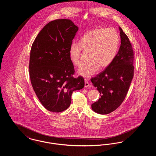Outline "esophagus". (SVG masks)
Listing matches in <instances>:
<instances>
[{
	"instance_id": "obj_1",
	"label": "esophagus",
	"mask_w": 156,
	"mask_h": 156,
	"mask_svg": "<svg viewBox=\"0 0 156 156\" xmlns=\"http://www.w3.org/2000/svg\"><path fill=\"white\" fill-rule=\"evenodd\" d=\"M85 87L87 88V87H91V85L89 83L87 80H86L85 81Z\"/></svg>"
}]
</instances>
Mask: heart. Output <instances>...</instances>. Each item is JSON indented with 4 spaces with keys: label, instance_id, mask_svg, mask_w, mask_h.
I'll return each mask as SVG.
<instances>
[{
    "label": "heart",
    "instance_id": "1",
    "mask_svg": "<svg viewBox=\"0 0 156 156\" xmlns=\"http://www.w3.org/2000/svg\"><path fill=\"white\" fill-rule=\"evenodd\" d=\"M120 37L113 28H99L85 34L80 43L73 42L69 47V57L75 66L82 64V49L89 52L88 62L82 66L78 74L89 78L101 69L109 66L115 58L119 49Z\"/></svg>",
    "mask_w": 156,
    "mask_h": 156
}]
</instances>
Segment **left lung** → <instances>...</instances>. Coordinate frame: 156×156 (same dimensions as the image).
<instances>
[{"label":"left lung","instance_id":"8db88e82","mask_svg":"<svg viewBox=\"0 0 156 156\" xmlns=\"http://www.w3.org/2000/svg\"><path fill=\"white\" fill-rule=\"evenodd\" d=\"M121 44L111 64L90 81L100 93L92 104L94 111L101 115L116 110L124 101L134 75V54L128 37L119 27Z\"/></svg>","mask_w":156,"mask_h":156}]
</instances>
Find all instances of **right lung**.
<instances>
[{
    "label": "right lung",
    "mask_w": 156,
    "mask_h": 156,
    "mask_svg": "<svg viewBox=\"0 0 156 156\" xmlns=\"http://www.w3.org/2000/svg\"><path fill=\"white\" fill-rule=\"evenodd\" d=\"M78 27L69 19H57L40 31L30 51L29 74L33 89L46 109L66 110L73 92L84 87L83 78H74L69 49Z\"/></svg>",
    "instance_id": "1"
}]
</instances>
